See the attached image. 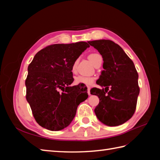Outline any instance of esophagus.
Returning <instances> with one entry per match:
<instances>
[{
  "label": "esophagus",
  "mask_w": 160,
  "mask_h": 160,
  "mask_svg": "<svg viewBox=\"0 0 160 160\" xmlns=\"http://www.w3.org/2000/svg\"><path fill=\"white\" fill-rule=\"evenodd\" d=\"M88 94L89 95H90V87H88Z\"/></svg>",
  "instance_id": "esophagus-1"
}]
</instances>
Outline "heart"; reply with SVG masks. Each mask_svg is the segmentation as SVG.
Segmentation results:
<instances>
[{"instance_id": "b5f03b06", "label": "heart", "mask_w": 160, "mask_h": 160, "mask_svg": "<svg viewBox=\"0 0 160 160\" xmlns=\"http://www.w3.org/2000/svg\"><path fill=\"white\" fill-rule=\"evenodd\" d=\"M88 58L90 59V61L94 65L97 63V61L99 60V59L102 58V56L100 54L97 53H92L90 55L88 56ZM76 66H77V61H75L72 66V71L75 72V70H76ZM94 77L92 76H87V75H78L77 77L75 78V83L77 84V85H79V84H82V85H92V83L94 81Z\"/></svg>"}]
</instances>
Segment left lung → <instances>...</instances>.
<instances>
[{
	"label": "left lung",
	"instance_id": "left-lung-1",
	"mask_svg": "<svg viewBox=\"0 0 160 160\" xmlns=\"http://www.w3.org/2000/svg\"><path fill=\"white\" fill-rule=\"evenodd\" d=\"M98 50L104 63L97 84L110 90L94 88L91 94L98 96L94 109L97 118L105 125L116 126L126 122L134 114L140 92L138 74L133 62L120 46L111 40L88 42Z\"/></svg>",
	"mask_w": 160,
	"mask_h": 160
}]
</instances>
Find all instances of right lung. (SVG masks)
<instances>
[{
    "mask_svg": "<svg viewBox=\"0 0 160 160\" xmlns=\"http://www.w3.org/2000/svg\"><path fill=\"white\" fill-rule=\"evenodd\" d=\"M88 47L85 42L48 46L29 65L26 99L35 120L43 128L54 131L66 128L78 105L88 99L86 90L78 95L79 86L70 85L74 80L72 65Z\"/></svg>",
    "mask_w": 160,
    "mask_h": 160,
    "instance_id": "obj_1",
    "label": "right lung"
}]
</instances>
